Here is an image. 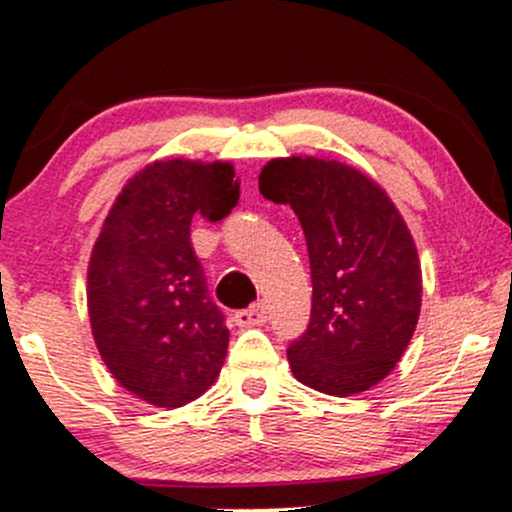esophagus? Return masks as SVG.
Here are the masks:
<instances>
[{
  "mask_svg": "<svg viewBox=\"0 0 512 512\" xmlns=\"http://www.w3.org/2000/svg\"><path fill=\"white\" fill-rule=\"evenodd\" d=\"M267 320V306L265 303H255V306L245 308V311L235 313V323L240 328H252V325H262Z\"/></svg>",
  "mask_w": 512,
  "mask_h": 512,
  "instance_id": "obj_1",
  "label": "esophagus"
}]
</instances>
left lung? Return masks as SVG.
I'll use <instances>...</instances> for the list:
<instances>
[{
	"label": "left lung",
	"mask_w": 512,
	"mask_h": 512,
	"mask_svg": "<svg viewBox=\"0 0 512 512\" xmlns=\"http://www.w3.org/2000/svg\"><path fill=\"white\" fill-rule=\"evenodd\" d=\"M260 194L294 209L311 260V323L286 350L291 372L328 396L372 389L420 316L423 272L406 221L374 179L338 160H269Z\"/></svg>",
	"instance_id": "8db88e82"
}]
</instances>
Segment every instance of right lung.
Listing matches in <instances>:
<instances>
[{
    "instance_id": "right-lung-1",
    "label": "right lung",
    "mask_w": 512,
    "mask_h": 512,
    "mask_svg": "<svg viewBox=\"0 0 512 512\" xmlns=\"http://www.w3.org/2000/svg\"><path fill=\"white\" fill-rule=\"evenodd\" d=\"M238 196L230 162L155 160L128 179L92 247L94 342L111 376L150 406H187L221 374L228 328L189 226L194 213L221 221Z\"/></svg>"
}]
</instances>
